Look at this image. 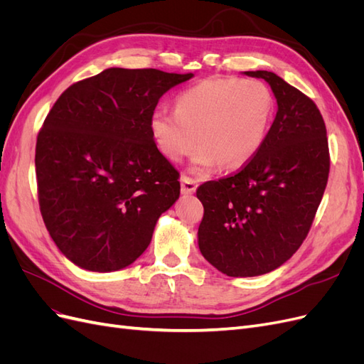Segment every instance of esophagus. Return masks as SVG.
I'll return each instance as SVG.
<instances>
[{"mask_svg":"<svg viewBox=\"0 0 364 364\" xmlns=\"http://www.w3.org/2000/svg\"><path fill=\"white\" fill-rule=\"evenodd\" d=\"M181 182H182V194L188 196V194L196 193V190H197V181L188 178V176H183V178L181 179Z\"/></svg>","mask_w":364,"mask_h":364,"instance_id":"34e87169","label":"esophagus"}]
</instances>
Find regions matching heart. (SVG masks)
<instances>
[{"label": "heart", "mask_w": 364, "mask_h": 364, "mask_svg": "<svg viewBox=\"0 0 364 364\" xmlns=\"http://www.w3.org/2000/svg\"><path fill=\"white\" fill-rule=\"evenodd\" d=\"M273 114L274 98L264 82L217 77L181 92L174 112L165 109L153 112L150 132L158 150L170 162H181L196 142L200 144L193 158V173H209L220 165L237 170L262 149Z\"/></svg>", "instance_id": "obj_1"}]
</instances>
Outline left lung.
I'll list each match as a JSON object with an SVG mask.
<instances>
[{
	"mask_svg": "<svg viewBox=\"0 0 364 364\" xmlns=\"http://www.w3.org/2000/svg\"><path fill=\"white\" fill-rule=\"evenodd\" d=\"M264 79L278 111L258 155L238 173L205 182L197 243L205 259L228 277L269 273L301 247L321 205L329 173L323 118L311 98L270 71Z\"/></svg>",
	"mask_w": 364,
	"mask_h": 364,
	"instance_id": "8db88e82",
	"label": "left lung"
}]
</instances>
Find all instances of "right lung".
<instances>
[{
    "instance_id": "obj_1",
    "label": "right lung",
    "mask_w": 364,
    "mask_h": 364,
    "mask_svg": "<svg viewBox=\"0 0 364 364\" xmlns=\"http://www.w3.org/2000/svg\"><path fill=\"white\" fill-rule=\"evenodd\" d=\"M191 77L107 68L71 85L51 107L36 142L39 206L75 266L98 273L130 266L179 199V173L158 150L150 117Z\"/></svg>"
}]
</instances>
